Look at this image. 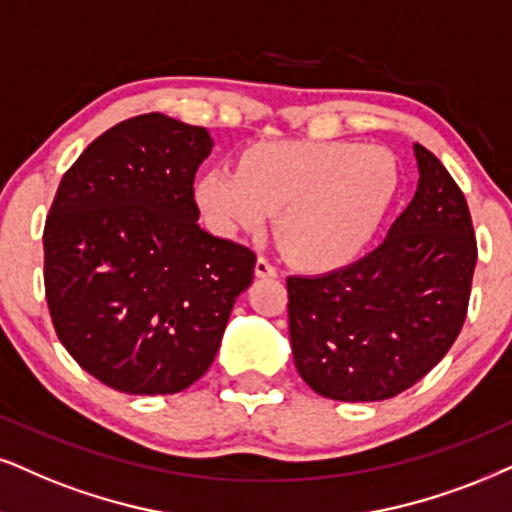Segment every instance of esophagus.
<instances>
[{"instance_id":"1","label":"esophagus","mask_w":512,"mask_h":512,"mask_svg":"<svg viewBox=\"0 0 512 512\" xmlns=\"http://www.w3.org/2000/svg\"><path fill=\"white\" fill-rule=\"evenodd\" d=\"M255 274L260 278H274L278 274V269L271 264L267 257H257L255 262Z\"/></svg>"}]
</instances>
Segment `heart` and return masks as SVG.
<instances>
[{
  "instance_id": "b5f03b06",
  "label": "heart",
  "mask_w": 512,
  "mask_h": 512,
  "mask_svg": "<svg viewBox=\"0 0 512 512\" xmlns=\"http://www.w3.org/2000/svg\"><path fill=\"white\" fill-rule=\"evenodd\" d=\"M399 191L397 158L352 141L252 146L238 170L212 167L196 203L217 234H255L276 212V238L295 264L333 269L364 252Z\"/></svg>"
}]
</instances>
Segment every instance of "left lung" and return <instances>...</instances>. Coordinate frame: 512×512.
I'll list each match as a JSON object with an SVG mask.
<instances>
[{
	"instance_id": "obj_1",
	"label": "left lung",
	"mask_w": 512,
	"mask_h": 512,
	"mask_svg": "<svg viewBox=\"0 0 512 512\" xmlns=\"http://www.w3.org/2000/svg\"><path fill=\"white\" fill-rule=\"evenodd\" d=\"M418 189L366 257L288 278L297 373L321 397L383 401L416 385L461 333L477 241L463 191L413 144Z\"/></svg>"
}]
</instances>
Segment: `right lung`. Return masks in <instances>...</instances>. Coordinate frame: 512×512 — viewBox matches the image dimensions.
Instances as JSON below:
<instances>
[{"mask_svg":"<svg viewBox=\"0 0 512 512\" xmlns=\"http://www.w3.org/2000/svg\"><path fill=\"white\" fill-rule=\"evenodd\" d=\"M205 127L146 113L103 132L63 174L44 224L58 340L125 394H174L208 371L255 252L200 229Z\"/></svg>","mask_w":512,"mask_h":512,"instance_id":"1","label":"right lung"}]
</instances>
